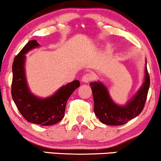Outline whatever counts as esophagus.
I'll list each match as a JSON object with an SVG mask.
<instances>
[{
    "mask_svg": "<svg viewBox=\"0 0 161 161\" xmlns=\"http://www.w3.org/2000/svg\"><path fill=\"white\" fill-rule=\"evenodd\" d=\"M95 78V76H94V75L92 74L91 73H86V74H84L82 75V80L83 82L85 83H88L89 82H91Z\"/></svg>",
    "mask_w": 161,
    "mask_h": 161,
    "instance_id": "34e87169",
    "label": "esophagus"
}]
</instances>
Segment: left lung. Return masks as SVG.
Wrapping results in <instances>:
<instances>
[{
	"mask_svg": "<svg viewBox=\"0 0 161 161\" xmlns=\"http://www.w3.org/2000/svg\"><path fill=\"white\" fill-rule=\"evenodd\" d=\"M94 98V112L104 124L120 125L141 114L145 107L150 86V76L145 67V79L143 86L125 106L120 107L113 102L108 89L101 82L90 83Z\"/></svg>",
	"mask_w": 161,
	"mask_h": 161,
	"instance_id": "8db88e82",
	"label": "left lung"
}]
</instances>
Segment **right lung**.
Segmentation results:
<instances>
[{
  "label": "right lung",
  "mask_w": 161,
  "mask_h": 161,
  "mask_svg": "<svg viewBox=\"0 0 161 161\" xmlns=\"http://www.w3.org/2000/svg\"><path fill=\"white\" fill-rule=\"evenodd\" d=\"M39 46L36 40L29 42L13 62L11 95L20 114L28 122L41 125H51L60 122L65 114L66 105L73 92L80 86L78 80L63 86L51 97L41 99L31 94L25 77V55L29 50Z\"/></svg>",
  "instance_id": "1"
}]
</instances>
